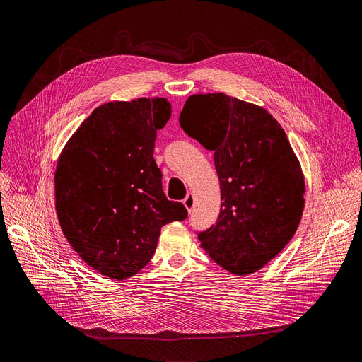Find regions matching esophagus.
<instances>
[{"label": "esophagus", "instance_id": "obj_1", "mask_svg": "<svg viewBox=\"0 0 362 362\" xmlns=\"http://www.w3.org/2000/svg\"><path fill=\"white\" fill-rule=\"evenodd\" d=\"M182 204H184V206H185L187 211L192 212V209L194 208V196H193L192 193H189V194L185 196V199L182 200Z\"/></svg>", "mask_w": 362, "mask_h": 362}]
</instances>
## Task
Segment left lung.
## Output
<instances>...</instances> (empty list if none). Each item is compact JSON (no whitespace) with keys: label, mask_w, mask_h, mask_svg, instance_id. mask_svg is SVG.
Instances as JSON below:
<instances>
[{"label":"left lung","mask_w":362,"mask_h":362,"mask_svg":"<svg viewBox=\"0 0 362 362\" xmlns=\"http://www.w3.org/2000/svg\"><path fill=\"white\" fill-rule=\"evenodd\" d=\"M180 124L214 151L220 180L218 220L199 233L200 248L230 273H255L293 239L305 209V175L285 131L263 107L224 93L189 96Z\"/></svg>","instance_id":"left-lung-1"}]
</instances>
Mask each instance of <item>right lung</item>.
Wrapping results in <instances>:
<instances>
[{"label":"right lung","mask_w":362,"mask_h":362,"mask_svg":"<svg viewBox=\"0 0 362 362\" xmlns=\"http://www.w3.org/2000/svg\"><path fill=\"white\" fill-rule=\"evenodd\" d=\"M170 112L166 98L103 104L57 160V220L71 247L103 276H134L151 259L162 227L187 218L182 204L166 199L153 157Z\"/></svg>","instance_id":"obj_1"}]
</instances>
